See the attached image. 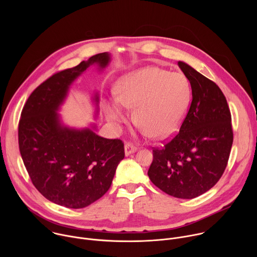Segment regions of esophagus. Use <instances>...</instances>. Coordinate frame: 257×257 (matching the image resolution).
<instances>
[{
  "instance_id": "esophagus-1",
  "label": "esophagus",
  "mask_w": 257,
  "mask_h": 257,
  "mask_svg": "<svg viewBox=\"0 0 257 257\" xmlns=\"http://www.w3.org/2000/svg\"><path fill=\"white\" fill-rule=\"evenodd\" d=\"M136 150H137L136 146H134L132 143L127 142V143H125V145H124V151H125V156H126V157H128V156H130L131 154L135 153Z\"/></svg>"
}]
</instances>
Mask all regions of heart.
Masks as SVG:
<instances>
[{
    "mask_svg": "<svg viewBox=\"0 0 257 257\" xmlns=\"http://www.w3.org/2000/svg\"><path fill=\"white\" fill-rule=\"evenodd\" d=\"M190 98V84L182 73L146 67L120 79L116 96L105 104V114L109 122L119 126L129 120L127 107L135 108L134 118L142 132L165 138L180 127Z\"/></svg>",
    "mask_w": 257,
    "mask_h": 257,
    "instance_id": "b5f03b06",
    "label": "heart"
}]
</instances>
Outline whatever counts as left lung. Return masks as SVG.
I'll return each mask as SVG.
<instances>
[{
  "label": "left lung",
  "mask_w": 257,
  "mask_h": 257,
  "mask_svg": "<svg viewBox=\"0 0 257 257\" xmlns=\"http://www.w3.org/2000/svg\"><path fill=\"white\" fill-rule=\"evenodd\" d=\"M179 67L190 82L192 101L179 133L155 149L148 175L165 193L195 198L222 177L233 144L231 113L219 87L185 62Z\"/></svg>",
  "instance_id": "1"
}]
</instances>
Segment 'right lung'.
Returning <instances> with one entry per match:
<instances>
[{
    "instance_id": "1",
    "label": "right lung",
    "mask_w": 257,
    "mask_h": 257,
    "mask_svg": "<svg viewBox=\"0 0 257 257\" xmlns=\"http://www.w3.org/2000/svg\"><path fill=\"white\" fill-rule=\"evenodd\" d=\"M111 61L101 53L76 67L56 73L28 97L18 126L19 150L32 184L50 201L83 208L111 187L124 159V143L106 139L91 128H70L58 113L71 84L92 65L103 70ZM98 112V94L92 97Z\"/></svg>"
}]
</instances>
